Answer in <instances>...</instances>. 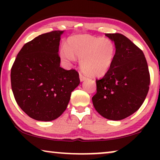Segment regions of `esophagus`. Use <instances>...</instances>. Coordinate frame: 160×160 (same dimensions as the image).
<instances>
[{
	"mask_svg": "<svg viewBox=\"0 0 160 160\" xmlns=\"http://www.w3.org/2000/svg\"><path fill=\"white\" fill-rule=\"evenodd\" d=\"M79 78H80V81H81V82H83V81H84V80L87 78L86 76H84V75H83V74H82V73H80Z\"/></svg>",
	"mask_w": 160,
	"mask_h": 160,
	"instance_id": "esophagus-1",
	"label": "esophagus"
}]
</instances>
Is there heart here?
<instances>
[{"label":"heart","instance_id":"heart-1","mask_svg":"<svg viewBox=\"0 0 160 160\" xmlns=\"http://www.w3.org/2000/svg\"><path fill=\"white\" fill-rule=\"evenodd\" d=\"M116 54L115 43L111 39L90 35H81L70 38L66 48L61 51L65 61L79 59L83 72L89 76L100 77L106 74L113 64Z\"/></svg>","mask_w":160,"mask_h":160}]
</instances>
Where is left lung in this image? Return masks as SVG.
Masks as SVG:
<instances>
[{
    "label": "left lung",
    "mask_w": 160,
    "mask_h": 160,
    "mask_svg": "<svg viewBox=\"0 0 160 160\" xmlns=\"http://www.w3.org/2000/svg\"><path fill=\"white\" fill-rule=\"evenodd\" d=\"M114 41L116 54L109 71L96 79L93 106L102 117L122 120L138 110L150 84L148 64L142 50L120 33H106Z\"/></svg>",
    "instance_id": "8db88e82"
}]
</instances>
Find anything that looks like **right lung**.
<instances>
[{
  "label": "right lung",
  "instance_id": "add662e5",
  "mask_svg": "<svg viewBox=\"0 0 160 160\" xmlns=\"http://www.w3.org/2000/svg\"><path fill=\"white\" fill-rule=\"evenodd\" d=\"M63 30L41 34L26 43L11 69L17 103L32 119L49 122L66 109L71 92L79 84L76 70L60 66L59 45Z\"/></svg>",
  "mask_w": 160,
  "mask_h": 160
}]
</instances>
